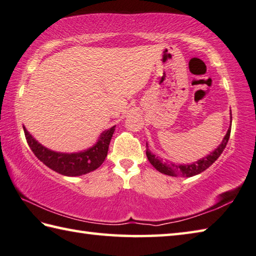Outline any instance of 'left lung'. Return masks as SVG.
I'll list each match as a JSON object with an SVG mask.
<instances>
[{
  "label": "left lung",
  "mask_w": 256,
  "mask_h": 256,
  "mask_svg": "<svg viewBox=\"0 0 256 256\" xmlns=\"http://www.w3.org/2000/svg\"><path fill=\"white\" fill-rule=\"evenodd\" d=\"M230 134V128L228 129V134H225L223 142H222V144L215 149L213 152H210V155L206 156L205 158L200 159L198 162H196L194 164H188V165H176V164H172V162H162L158 157L152 155V154L148 150V148H147L146 155L149 162H150L158 172L165 174V175L192 177V176L197 175V174H200L202 172L206 170L210 165H213V162H215L216 159L220 156V154L223 152L226 144H228ZM146 147H148L147 144H146Z\"/></svg>",
  "instance_id": "1"
}]
</instances>
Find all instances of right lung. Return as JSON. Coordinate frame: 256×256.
I'll list each match as a JSON object with an SVG mask.
<instances>
[{"instance_id": "add662e5", "label": "right lung", "mask_w": 256, "mask_h": 256, "mask_svg": "<svg viewBox=\"0 0 256 256\" xmlns=\"http://www.w3.org/2000/svg\"><path fill=\"white\" fill-rule=\"evenodd\" d=\"M28 144L33 154L52 170L66 176H80L97 170L104 162L114 126L104 132L99 142L88 150L76 154H61L52 152L38 144L23 127Z\"/></svg>"}]
</instances>
